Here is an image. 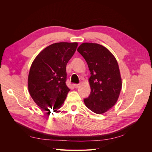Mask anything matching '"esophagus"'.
<instances>
[{"label":"esophagus","mask_w":152,"mask_h":152,"mask_svg":"<svg viewBox=\"0 0 152 152\" xmlns=\"http://www.w3.org/2000/svg\"><path fill=\"white\" fill-rule=\"evenodd\" d=\"M80 84H74V87H75V88H79V87H80Z\"/></svg>","instance_id":"esophagus-1"}]
</instances>
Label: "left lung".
Wrapping results in <instances>:
<instances>
[{
	"label": "left lung",
	"mask_w": 152,
	"mask_h": 152,
	"mask_svg": "<svg viewBox=\"0 0 152 152\" xmlns=\"http://www.w3.org/2000/svg\"><path fill=\"white\" fill-rule=\"evenodd\" d=\"M91 72V94L84 99L86 107L97 114L104 113L115 104L122 82L116 58L103 45L82 43L77 49Z\"/></svg>",
	"instance_id": "1"
}]
</instances>
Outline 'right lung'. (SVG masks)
I'll return each instance as SVG.
<instances>
[{"instance_id":"right-lung-1","label":"right lung","mask_w":152,"mask_h":152,"mask_svg":"<svg viewBox=\"0 0 152 152\" xmlns=\"http://www.w3.org/2000/svg\"><path fill=\"white\" fill-rule=\"evenodd\" d=\"M77 42H57L44 49L34 59L28 77V89L42 110L61 107L70 89L66 84V66Z\"/></svg>"}]
</instances>
